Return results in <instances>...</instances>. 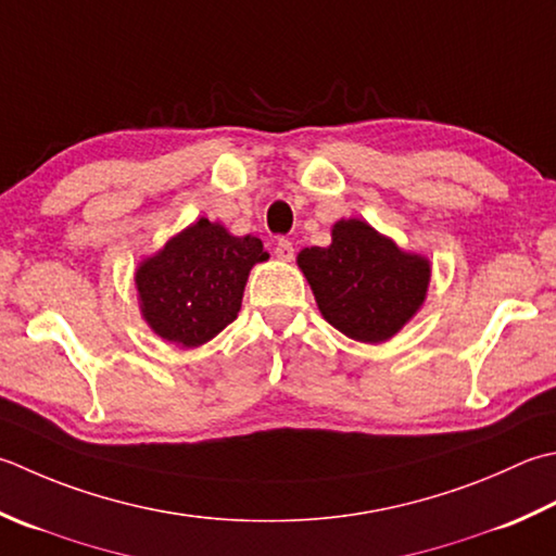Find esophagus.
Returning <instances> with one entry per match:
<instances>
[{
  "instance_id": "esophagus-1",
  "label": "esophagus",
  "mask_w": 556,
  "mask_h": 556,
  "mask_svg": "<svg viewBox=\"0 0 556 556\" xmlns=\"http://www.w3.org/2000/svg\"><path fill=\"white\" fill-rule=\"evenodd\" d=\"M275 255L281 260V263H291V260H293V245L289 241H285V238H281V241H277V245H275Z\"/></svg>"
}]
</instances>
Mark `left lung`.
Listing matches in <instances>:
<instances>
[{
  "label": "left lung",
  "instance_id": "8db88e82",
  "mask_svg": "<svg viewBox=\"0 0 556 556\" xmlns=\"http://www.w3.org/2000/svg\"><path fill=\"white\" fill-rule=\"evenodd\" d=\"M296 265L332 328L364 344L395 337L427 301L431 263L364 219H340L328 248H303Z\"/></svg>",
  "mask_w": 556,
  "mask_h": 556
}]
</instances>
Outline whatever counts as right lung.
<instances>
[{
  "instance_id": "add662e5",
  "label": "right lung",
  "mask_w": 556,
  "mask_h": 556,
  "mask_svg": "<svg viewBox=\"0 0 556 556\" xmlns=\"http://www.w3.org/2000/svg\"><path fill=\"white\" fill-rule=\"evenodd\" d=\"M267 257L257 236L202 216L137 265L141 318L180 350L202 346L238 318L250 269Z\"/></svg>"
}]
</instances>
